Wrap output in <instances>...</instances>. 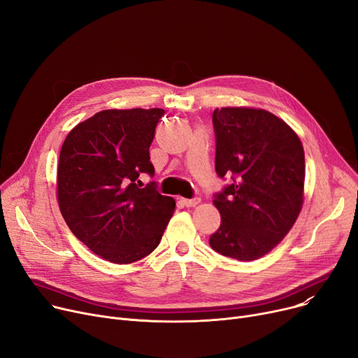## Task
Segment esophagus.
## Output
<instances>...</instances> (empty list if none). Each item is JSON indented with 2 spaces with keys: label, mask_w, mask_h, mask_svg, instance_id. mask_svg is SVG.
Wrapping results in <instances>:
<instances>
[{
  "label": "esophagus",
  "mask_w": 358,
  "mask_h": 358,
  "mask_svg": "<svg viewBox=\"0 0 358 358\" xmlns=\"http://www.w3.org/2000/svg\"><path fill=\"white\" fill-rule=\"evenodd\" d=\"M181 203L185 206V208H193V206L200 203L199 197H193V199H181Z\"/></svg>",
  "instance_id": "1"
}]
</instances>
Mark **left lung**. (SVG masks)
<instances>
[{"mask_svg":"<svg viewBox=\"0 0 358 358\" xmlns=\"http://www.w3.org/2000/svg\"><path fill=\"white\" fill-rule=\"evenodd\" d=\"M215 169L231 182L215 194L220 227L210 247L239 261L270 252L303 204L305 152L294 131L266 110L216 108Z\"/></svg>","mask_w":358,"mask_h":358,"instance_id":"obj_1","label":"left lung"}]
</instances>
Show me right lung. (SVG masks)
<instances>
[{"mask_svg":"<svg viewBox=\"0 0 358 358\" xmlns=\"http://www.w3.org/2000/svg\"><path fill=\"white\" fill-rule=\"evenodd\" d=\"M162 108L103 110L75 126L58 165V201L71 232L104 259L130 264L152 252L176 208L162 196L149 146Z\"/></svg>","mask_w":358,"mask_h":358,"instance_id":"right-lung-1","label":"right lung"}]
</instances>
